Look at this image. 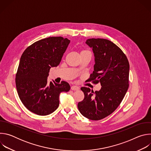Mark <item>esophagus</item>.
<instances>
[{"label": "esophagus", "instance_id": "1", "mask_svg": "<svg viewBox=\"0 0 151 151\" xmlns=\"http://www.w3.org/2000/svg\"><path fill=\"white\" fill-rule=\"evenodd\" d=\"M79 88L75 85H73L71 87V90L73 91H77V90H79Z\"/></svg>", "mask_w": 151, "mask_h": 151}]
</instances>
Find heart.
<instances>
[{
	"mask_svg": "<svg viewBox=\"0 0 151 151\" xmlns=\"http://www.w3.org/2000/svg\"><path fill=\"white\" fill-rule=\"evenodd\" d=\"M82 52H90L88 51H87V50H82L81 52V53H82Z\"/></svg>",
	"mask_w": 151,
	"mask_h": 151,
	"instance_id": "1",
	"label": "heart"
}]
</instances>
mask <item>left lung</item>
<instances>
[{
    "label": "left lung",
    "instance_id": "1",
    "mask_svg": "<svg viewBox=\"0 0 151 151\" xmlns=\"http://www.w3.org/2000/svg\"><path fill=\"white\" fill-rule=\"evenodd\" d=\"M92 48L95 64L88 81L100 83L99 91L82 87L83 100L78 107L81 114L89 119L100 120L111 115L118 107L128 88V60L122 51L105 39H88L85 42Z\"/></svg>",
    "mask_w": 151,
    "mask_h": 151
}]
</instances>
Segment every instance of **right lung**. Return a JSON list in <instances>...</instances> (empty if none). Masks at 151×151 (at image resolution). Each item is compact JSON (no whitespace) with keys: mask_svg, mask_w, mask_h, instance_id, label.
Returning <instances> with one entry per match:
<instances>
[{"mask_svg":"<svg viewBox=\"0 0 151 151\" xmlns=\"http://www.w3.org/2000/svg\"><path fill=\"white\" fill-rule=\"evenodd\" d=\"M69 43L67 38L49 37L33 43L21 55L16 87L21 102L30 112L40 116L52 113L59 106L60 94L70 90L67 82L47 81L50 69L60 64Z\"/></svg>","mask_w":151,"mask_h":151,"instance_id":"1","label":"right lung"}]
</instances>
